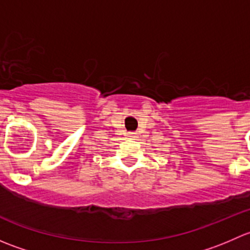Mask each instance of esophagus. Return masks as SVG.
<instances>
[{"mask_svg": "<svg viewBox=\"0 0 250 250\" xmlns=\"http://www.w3.org/2000/svg\"><path fill=\"white\" fill-rule=\"evenodd\" d=\"M130 137H133V133H130Z\"/></svg>", "mask_w": 250, "mask_h": 250, "instance_id": "34e87169", "label": "esophagus"}]
</instances>
